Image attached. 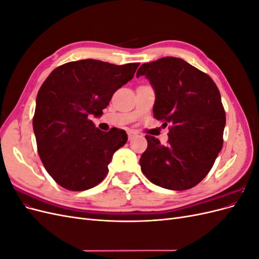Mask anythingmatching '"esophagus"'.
<instances>
[{"label":"esophagus","instance_id":"1","mask_svg":"<svg viewBox=\"0 0 259 259\" xmlns=\"http://www.w3.org/2000/svg\"><path fill=\"white\" fill-rule=\"evenodd\" d=\"M127 136H128V139L131 140L132 138H134L135 136H137V134L133 131H127Z\"/></svg>","mask_w":259,"mask_h":259}]
</instances>
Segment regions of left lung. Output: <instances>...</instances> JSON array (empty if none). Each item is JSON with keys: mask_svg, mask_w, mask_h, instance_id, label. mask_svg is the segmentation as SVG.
I'll list each match as a JSON object with an SVG mask.
<instances>
[{"mask_svg": "<svg viewBox=\"0 0 259 259\" xmlns=\"http://www.w3.org/2000/svg\"><path fill=\"white\" fill-rule=\"evenodd\" d=\"M145 75L155 93L153 116L171 124L168 144L146 136L139 160L143 173L156 186L187 190L204 178L223 148L226 114L221 93L210 77L182 58L147 62Z\"/></svg>", "mask_w": 259, "mask_h": 259, "instance_id": "obj_1", "label": "left lung"}]
</instances>
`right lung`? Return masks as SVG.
<instances>
[{"mask_svg":"<svg viewBox=\"0 0 259 259\" xmlns=\"http://www.w3.org/2000/svg\"><path fill=\"white\" fill-rule=\"evenodd\" d=\"M138 66L71 61L55 69L42 84L33 131L43 165L59 186L88 190L108 174L113 153L127 142L126 132L115 127L103 132L89 117L103 114L114 92L133 79Z\"/></svg>","mask_w":259,"mask_h":259,"instance_id":"1","label":"right lung"}]
</instances>
